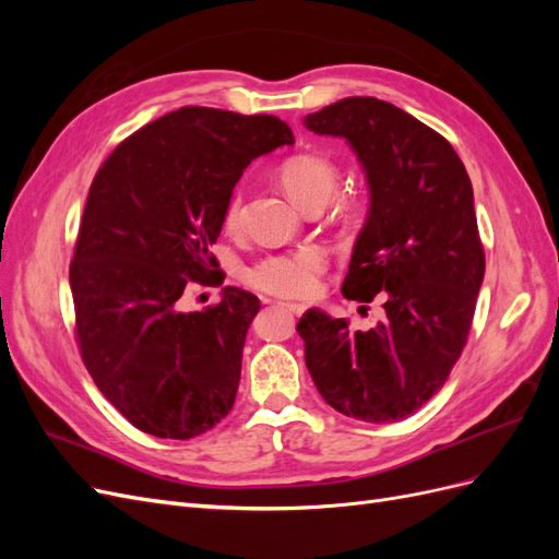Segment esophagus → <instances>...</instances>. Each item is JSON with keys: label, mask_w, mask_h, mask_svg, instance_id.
<instances>
[{"label": "esophagus", "mask_w": 559, "mask_h": 559, "mask_svg": "<svg viewBox=\"0 0 559 559\" xmlns=\"http://www.w3.org/2000/svg\"><path fill=\"white\" fill-rule=\"evenodd\" d=\"M280 308H284V310H289L292 314H302L306 312V306H298V302H280Z\"/></svg>", "instance_id": "34e87169"}]
</instances>
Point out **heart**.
<instances>
[{"label":"heart","instance_id":"1","mask_svg":"<svg viewBox=\"0 0 559 559\" xmlns=\"http://www.w3.org/2000/svg\"><path fill=\"white\" fill-rule=\"evenodd\" d=\"M280 179L284 191L294 198L298 207L308 210L312 205H324L335 193L337 165L321 154H296L280 165ZM242 216V191L235 189L224 207L226 228H235ZM326 257L319 247L306 245L292 251L267 253L251 267H247L245 280L257 289L282 296V298H308L317 289V277L324 273Z\"/></svg>","mask_w":559,"mask_h":559}]
</instances>
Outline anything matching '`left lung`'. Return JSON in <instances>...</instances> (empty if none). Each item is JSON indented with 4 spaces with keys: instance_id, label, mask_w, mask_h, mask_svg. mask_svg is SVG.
I'll return each mask as SVG.
<instances>
[{
    "instance_id": "8db88e82",
    "label": "left lung",
    "mask_w": 559,
    "mask_h": 559,
    "mask_svg": "<svg viewBox=\"0 0 559 559\" xmlns=\"http://www.w3.org/2000/svg\"><path fill=\"white\" fill-rule=\"evenodd\" d=\"M302 123L347 140L364 167L370 207L343 294L380 296L384 317L352 333L312 308L296 331L331 408L389 425L445 384L466 345L485 277L471 179L445 138L378 97L337 99Z\"/></svg>"
}]
</instances>
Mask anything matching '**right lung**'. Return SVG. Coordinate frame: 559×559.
I'll list each match as a JSON object with an SVG mask.
<instances>
[{
	"mask_svg": "<svg viewBox=\"0 0 559 559\" xmlns=\"http://www.w3.org/2000/svg\"><path fill=\"white\" fill-rule=\"evenodd\" d=\"M294 132L277 116L181 107L132 132L99 167L83 210L70 286L81 359L132 427L186 441L235 403L259 298L226 286L200 312L177 302L216 284L210 247L245 167Z\"/></svg>",
	"mask_w": 559,
	"mask_h": 559,
	"instance_id": "right-lung-1",
	"label": "right lung"
}]
</instances>
